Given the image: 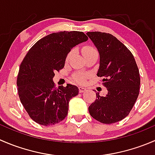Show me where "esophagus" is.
I'll use <instances>...</instances> for the list:
<instances>
[{
    "label": "esophagus",
    "mask_w": 155,
    "mask_h": 155,
    "mask_svg": "<svg viewBox=\"0 0 155 155\" xmlns=\"http://www.w3.org/2000/svg\"><path fill=\"white\" fill-rule=\"evenodd\" d=\"M85 91H86V88H85V87H81V86L79 87V93H83V92H85Z\"/></svg>",
    "instance_id": "obj_1"
}]
</instances>
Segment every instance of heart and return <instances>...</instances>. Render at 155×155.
<instances>
[{"label":"heart","instance_id":"obj_1","mask_svg":"<svg viewBox=\"0 0 155 155\" xmlns=\"http://www.w3.org/2000/svg\"><path fill=\"white\" fill-rule=\"evenodd\" d=\"M82 52H83L84 56H85L86 55V54H91V53H94V52H97V50L95 49L94 48L92 47V46H86L82 48ZM73 50H71V51L68 53V55H67L66 57V61H68L70 60L72 54H73ZM72 79H73V81H74V82H77V83L79 84H83L85 83V80H86V76L84 75L83 73H76L75 75H73V76L72 77Z\"/></svg>","mask_w":155,"mask_h":155}]
</instances>
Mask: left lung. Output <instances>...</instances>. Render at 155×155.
I'll list each match as a JSON object with an SVG mask.
<instances>
[{
  "label": "left lung",
  "mask_w": 155,
  "mask_h": 155,
  "mask_svg": "<svg viewBox=\"0 0 155 155\" xmlns=\"http://www.w3.org/2000/svg\"><path fill=\"white\" fill-rule=\"evenodd\" d=\"M87 35L100 54L97 76L103 77L107 88L106 96L96 93V100L88 107L92 118L104 124L124 119L134 107L140 93L138 67L131 51L113 35L99 31Z\"/></svg>",
  "instance_id": "1"
}]
</instances>
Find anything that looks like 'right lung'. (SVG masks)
I'll list each match as a JSON object with an SVG mask.
<instances>
[{
	"label": "right lung",
	"instance_id": "add662e5",
	"mask_svg": "<svg viewBox=\"0 0 155 155\" xmlns=\"http://www.w3.org/2000/svg\"><path fill=\"white\" fill-rule=\"evenodd\" d=\"M87 40L81 31H60L40 39L28 51L16 84L20 101L35 122L50 126L66 118L69 101L79 94V88L70 84L55 87L52 79L64 68L70 50Z\"/></svg>",
	"mask_w": 155,
	"mask_h": 155
}]
</instances>
